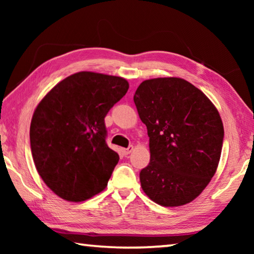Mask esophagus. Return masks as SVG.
Here are the masks:
<instances>
[{"label":"esophagus","instance_id":"obj_1","mask_svg":"<svg viewBox=\"0 0 254 254\" xmlns=\"http://www.w3.org/2000/svg\"><path fill=\"white\" fill-rule=\"evenodd\" d=\"M133 149H134V147H133V145H128L127 148L123 149V153L124 154H130L133 151Z\"/></svg>","mask_w":254,"mask_h":254}]
</instances>
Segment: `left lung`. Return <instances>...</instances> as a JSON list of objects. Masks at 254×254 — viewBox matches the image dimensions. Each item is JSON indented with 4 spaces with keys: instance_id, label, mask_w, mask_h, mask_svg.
Masks as SVG:
<instances>
[{
    "instance_id": "8db88e82",
    "label": "left lung",
    "mask_w": 254,
    "mask_h": 254,
    "mask_svg": "<svg viewBox=\"0 0 254 254\" xmlns=\"http://www.w3.org/2000/svg\"><path fill=\"white\" fill-rule=\"evenodd\" d=\"M133 101L149 135L150 162L140 171L143 191L161 206L190 203L220 161L224 127L216 107L176 77L142 81Z\"/></svg>"
}]
</instances>
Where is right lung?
<instances>
[{"mask_svg": "<svg viewBox=\"0 0 254 254\" xmlns=\"http://www.w3.org/2000/svg\"><path fill=\"white\" fill-rule=\"evenodd\" d=\"M127 81L80 71L60 81L34 111L30 145L36 168L55 194L83 201L107 186L119 154L106 143L105 117Z\"/></svg>", "mask_w": 254, "mask_h": 254, "instance_id": "1", "label": "right lung"}]
</instances>
